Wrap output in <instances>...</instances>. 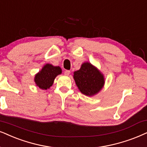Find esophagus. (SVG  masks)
Segmentation results:
<instances>
[{
    "mask_svg": "<svg viewBox=\"0 0 147 147\" xmlns=\"http://www.w3.org/2000/svg\"><path fill=\"white\" fill-rule=\"evenodd\" d=\"M70 73V70H65V71H64V75H66V76L69 75Z\"/></svg>",
    "mask_w": 147,
    "mask_h": 147,
    "instance_id": "esophagus-1",
    "label": "esophagus"
}]
</instances>
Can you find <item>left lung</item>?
Instances as JSON below:
<instances>
[{
  "mask_svg": "<svg viewBox=\"0 0 147 147\" xmlns=\"http://www.w3.org/2000/svg\"><path fill=\"white\" fill-rule=\"evenodd\" d=\"M74 79L81 92L89 96L97 94L105 83L101 72L89 62L83 63L81 68L74 72Z\"/></svg>",
  "mask_w": 147,
  "mask_h": 147,
  "instance_id": "obj_1",
  "label": "left lung"
}]
</instances>
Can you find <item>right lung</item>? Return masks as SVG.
I'll return each instance as SVG.
<instances>
[{"instance_id": "right-lung-1", "label": "right lung", "mask_w": 147, "mask_h": 147, "mask_svg": "<svg viewBox=\"0 0 147 147\" xmlns=\"http://www.w3.org/2000/svg\"><path fill=\"white\" fill-rule=\"evenodd\" d=\"M61 73L62 70L59 66H53L51 64H47L35 76L34 81L40 89L47 90L53 85L55 78Z\"/></svg>"}]
</instances>
